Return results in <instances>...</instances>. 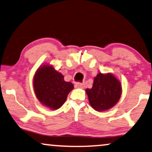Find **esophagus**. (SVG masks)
I'll list each match as a JSON object with an SVG mask.
<instances>
[{"label":"esophagus","mask_w":152,"mask_h":152,"mask_svg":"<svg viewBox=\"0 0 152 152\" xmlns=\"http://www.w3.org/2000/svg\"><path fill=\"white\" fill-rule=\"evenodd\" d=\"M75 88H80V89H84L85 87V83H80V82H77L75 85Z\"/></svg>","instance_id":"1"}]
</instances>
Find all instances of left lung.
<instances>
[{"mask_svg": "<svg viewBox=\"0 0 152 152\" xmlns=\"http://www.w3.org/2000/svg\"><path fill=\"white\" fill-rule=\"evenodd\" d=\"M89 104L97 111H105L117 104L122 94L121 82L111 73H99L91 89H86Z\"/></svg>", "mask_w": 152, "mask_h": 152, "instance_id": "obj_1", "label": "left lung"}]
</instances>
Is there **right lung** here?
Returning <instances> with one entry per match:
<instances>
[{
  "label": "right lung",
  "instance_id": "obj_1",
  "mask_svg": "<svg viewBox=\"0 0 152 152\" xmlns=\"http://www.w3.org/2000/svg\"><path fill=\"white\" fill-rule=\"evenodd\" d=\"M33 87L38 100L51 110L61 108L74 88L71 82L65 81L61 72L49 65H42L36 71Z\"/></svg>",
  "mask_w": 152,
  "mask_h": 152
}]
</instances>
